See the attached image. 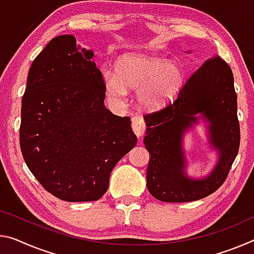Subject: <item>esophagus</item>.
Masks as SVG:
<instances>
[{
	"label": "esophagus",
	"instance_id": "34e87169",
	"mask_svg": "<svg viewBox=\"0 0 254 254\" xmlns=\"http://www.w3.org/2000/svg\"><path fill=\"white\" fill-rule=\"evenodd\" d=\"M132 128H133V132L136 134L138 138L142 136L144 131H146V123H144V120L141 116H133L132 118Z\"/></svg>",
	"mask_w": 254,
	"mask_h": 254
}]
</instances>
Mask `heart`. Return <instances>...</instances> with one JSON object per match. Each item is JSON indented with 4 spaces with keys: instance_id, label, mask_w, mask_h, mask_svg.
Here are the masks:
<instances>
[{
    "instance_id": "obj_1",
    "label": "heart",
    "mask_w": 254,
    "mask_h": 254,
    "mask_svg": "<svg viewBox=\"0 0 254 254\" xmlns=\"http://www.w3.org/2000/svg\"><path fill=\"white\" fill-rule=\"evenodd\" d=\"M183 79L176 64L138 54L121 56L114 73L104 75L108 97L121 99L127 91H138L136 98L146 110H157L170 103L180 91Z\"/></svg>"
}]
</instances>
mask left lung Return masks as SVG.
I'll use <instances>...</instances> for the list:
<instances>
[{"instance_id": "1", "label": "left lung", "mask_w": 254, "mask_h": 254, "mask_svg": "<svg viewBox=\"0 0 254 254\" xmlns=\"http://www.w3.org/2000/svg\"><path fill=\"white\" fill-rule=\"evenodd\" d=\"M209 123V142L219 162L203 179L185 174L183 134L197 123L195 115ZM147 131L143 143L149 151L147 188L164 202H189L203 199L226 180L240 148V123L234 76L228 64L211 56L193 73L174 102L143 116Z\"/></svg>"}]
</instances>
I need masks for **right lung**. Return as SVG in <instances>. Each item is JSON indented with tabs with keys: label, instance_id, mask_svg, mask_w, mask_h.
<instances>
[{
	"label": "right lung",
	"instance_id": "obj_1",
	"mask_svg": "<svg viewBox=\"0 0 254 254\" xmlns=\"http://www.w3.org/2000/svg\"><path fill=\"white\" fill-rule=\"evenodd\" d=\"M92 56L74 36L53 38L31 64L22 96L23 159L46 191L69 202L102 198L113 168L136 143L130 118L104 105Z\"/></svg>",
	"mask_w": 254,
	"mask_h": 254
}]
</instances>
